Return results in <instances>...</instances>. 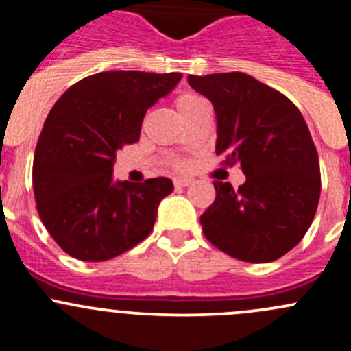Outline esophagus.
Masks as SVG:
<instances>
[{
    "mask_svg": "<svg viewBox=\"0 0 351 351\" xmlns=\"http://www.w3.org/2000/svg\"><path fill=\"white\" fill-rule=\"evenodd\" d=\"M173 183H175V186H189L190 183H192V180H189V178H175V180H173Z\"/></svg>",
    "mask_w": 351,
    "mask_h": 351,
    "instance_id": "esophagus-1",
    "label": "esophagus"
}]
</instances>
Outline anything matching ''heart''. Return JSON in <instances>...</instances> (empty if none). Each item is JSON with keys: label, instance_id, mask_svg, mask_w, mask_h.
Returning a JSON list of instances; mask_svg holds the SVG:
<instances>
[{"label": "heart", "instance_id": "heart-1", "mask_svg": "<svg viewBox=\"0 0 351 351\" xmlns=\"http://www.w3.org/2000/svg\"><path fill=\"white\" fill-rule=\"evenodd\" d=\"M200 101H204V100H202L200 97H197V95L182 93L175 98V107H176V110H178L180 115H182V119H185V117L189 115V113L192 112V110L195 108ZM173 168L186 169L189 168V162L183 161V159H178V161L173 162Z\"/></svg>", "mask_w": 351, "mask_h": 351}]
</instances>
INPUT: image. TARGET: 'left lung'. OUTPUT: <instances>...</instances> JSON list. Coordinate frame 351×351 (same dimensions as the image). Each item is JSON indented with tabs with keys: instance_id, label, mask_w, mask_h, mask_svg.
<instances>
[{
	"instance_id": "left-lung-1",
	"label": "left lung",
	"mask_w": 351,
	"mask_h": 351,
	"mask_svg": "<svg viewBox=\"0 0 351 351\" xmlns=\"http://www.w3.org/2000/svg\"><path fill=\"white\" fill-rule=\"evenodd\" d=\"M217 115L215 153L241 166L246 182H214L215 200L200 215L205 238L232 258L268 263L307 232L321 195L319 158L299 108L244 73L189 76Z\"/></svg>"
}]
</instances>
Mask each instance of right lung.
Returning a JSON list of instances; mask_svg holds the SVG:
<instances>
[{"label":"right lung","mask_w":351,"mask_h":351,"mask_svg":"<svg viewBox=\"0 0 351 351\" xmlns=\"http://www.w3.org/2000/svg\"><path fill=\"white\" fill-rule=\"evenodd\" d=\"M182 73L105 71L77 81L49 112L34 156L42 224L69 256L105 261L149 236L168 178L113 182L117 151L139 141L147 108Z\"/></svg>","instance_id":"add662e5"}]
</instances>
